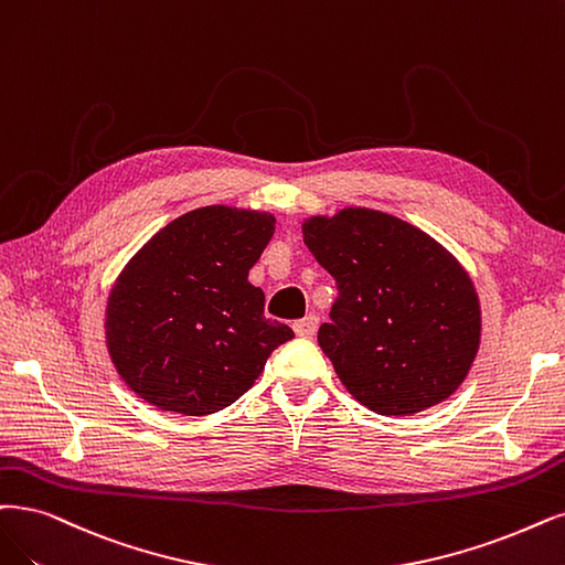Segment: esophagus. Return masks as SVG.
I'll list each match as a JSON object with an SVG mask.
<instances>
[{
  "mask_svg": "<svg viewBox=\"0 0 565 565\" xmlns=\"http://www.w3.org/2000/svg\"><path fill=\"white\" fill-rule=\"evenodd\" d=\"M294 330H296L298 338H315V332L319 330V317L309 315V317L296 321V323H294Z\"/></svg>",
  "mask_w": 565,
  "mask_h": 565,
  "instance_id": "obj_1",
  "label": "esophagus"
}]
</instances>
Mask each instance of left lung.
<instances>
[{"label": "left lung", "mask_w": 565, "mask_h": 565, "mask_svg": "<svg viewBox=\"0 0 565 565\" xmlns=\"http://www.w3.org/2000/svg\"><path fill=\"white\" fill-rule=\"evenodd\" d=\"M302 237L340 288L319 344L353 398L409 416L456 393L482 342V307L451 250L367 206L309 216Z\"/></svg>", "instance_id": "left-lung-1"}]
</instances>
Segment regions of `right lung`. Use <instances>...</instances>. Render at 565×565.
Wrapping results in <instances>:
<instances>
[{"mask_svg":"<svg viewBox=\"0 0 565 565\" xmlns=\"http://www.w3.org/2000/svg\"><path fill=\"white\" fill-rule=\"evenodd\" d=\"M275 223L256 209L200 206L125 263L104 309V338L120 380L141 401L185 416L221 412L294 338L265 319L263 290L248 281Z\"/></svg>","mask_w":565,"mask_h":565,"instance_id":"1","label":"right lung"}]
</instances>
